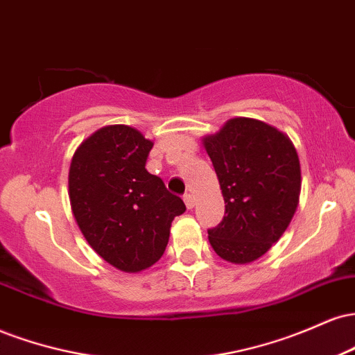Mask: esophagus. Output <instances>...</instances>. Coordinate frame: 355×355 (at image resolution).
I'll list each match as a JSON object with an SVG mask.
<instances>
[{"label": "esophagus", "mask_w": 355, "mask_h": 355, "mask_svg": "<svg viewBox=\"0 0 355 355\" xmlns=\"http://www.w3.org/2000/svg\"><path fill=\"white\" fill-rule=\"evenodd\" d=\"M183 202H185L187 209H193V207H195V198H193V197H191V195H190V193L183 195Z\"/></svg>", "instance_id": "1"}]
</instances>
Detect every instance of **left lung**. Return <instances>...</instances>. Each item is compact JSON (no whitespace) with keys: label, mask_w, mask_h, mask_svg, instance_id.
<instances>
[{"label":"left lung","mask_w":355,"mask_h":355,"mask_svg":"<svg viewBox=\"0 0 355 355\" xmlns=\"http://www.w3.org/2000/svg\"><path fill=\"white\" fill-rule=\"evenodd\" d=\"M209 153L225 215L209 230L220 259L250 263L270 250L294 217L300 197V162L284 132L255 118H230L202 138Z\"/></svg>","instance_id":"left-lung-1"}]
</instances>
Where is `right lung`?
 Returning a JSON list of instances; mask_svg holds the SVG:
<instances>
[{
  "label": "right lung",
  "mask_w": 355,
  "mask_h": 355,
  "mask_svg": "<svg viewBox=\"0 0 355 355\" xmlns=\"http://www.w3.org/2000/svg\"><path fill=\"white\" fill-rule=\"evenodd\" d=\"M153 141L128 125L96 130L73 153L68 195L76 225L105 262L128 274L164 255L180 197L146 172Z\"/></svg>",
  "instance_id": "right-lung-1"
}]
</instances>
